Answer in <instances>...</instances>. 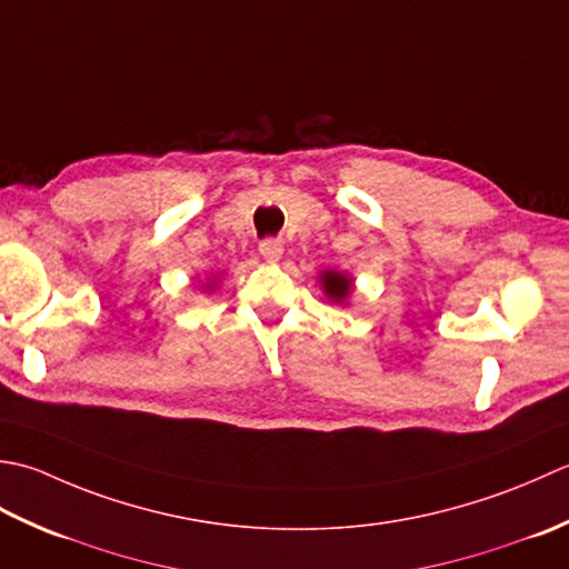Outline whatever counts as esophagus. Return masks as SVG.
<instances>
[{
  "instance_id": "1",
  "label": "esophagus",
  "mask_w": 569,
  "mask_h": 569,
  "mask_svg": "<svg viewBox=\"0 0 569 569\" xmlns=\"http://www.w3.org/2000/svg\"><path fill=\"white\" fill-rule=\"evenodd\" d=\"M282 252H284V246H282V240H277V238H264L262 242H260V254L268 262H277L282 258Z\"/></svg>"
}]
</instances>
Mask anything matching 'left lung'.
<instances>
[{"mask_svg":"<svg viewBox=\"0 0 569 569\" xmlns=\"http://www.w3.org/2000/svg\"><path fill=\"white\" fill-rule=\"evenodd\" d=\"M319 282H321L323 295H327L331 301H336V305H343V301L353 292V280L343 272H336V270L321 272Z\"/></svg>","mask_w":569,"mask_h":569,"instance_id":"8db88e82","label":"left lung"}]
</instances>
